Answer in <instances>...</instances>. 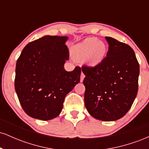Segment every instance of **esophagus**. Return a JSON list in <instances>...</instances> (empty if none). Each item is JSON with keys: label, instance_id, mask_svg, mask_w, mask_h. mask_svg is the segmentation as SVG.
<instances>
[{"label": "esophagus", "instance_id": "34e87169", "mask_svg": "<svg viewBox=\"0 0 149 149\" xmlns=\"http://www.w3.org/2000/svg\"><path fill=\"white\" fill-rule=\"evenodd\" d=\"M84 78H85V75H84V73L82 72L81 75H80V82H83Z\"/></svg>", "mask_w": 149, "mask_h": 149}]
</instances>
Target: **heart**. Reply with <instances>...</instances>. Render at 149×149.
<instances>
[{"label":"heart","mask_w":149,"mask_h":149,"mask_svg":"<svg viewBox=\"0 0 149 149\" xmlns=\"http://www.w3.org/2000/svg\"><path fill=\"white\" fill-rule=\"evenodd\" d=\"M107 52V45L96 38H88L83 42L76 44L71 48V54L76 61H83L90 66H96L104 59Z\"/></svg>","instance_id":"obj_1"}]
</instances>
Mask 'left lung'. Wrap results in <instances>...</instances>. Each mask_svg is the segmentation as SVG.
<instances>
[{
  "mask_svg": "<svg viewBox=\"0 0 149 149\" xmlns=\"http://www.w3.org/2000/svg\"><path fill=\"white\" fill-rule=\"evenodd\" d=\"M107 57L94 67L83 66L85 105L102 121H114L127 113L138 92L139 64L130 45L111 37Z\"/></svg>",
  "mask_w": 149,
  "mask_h": 149,
  "instance_id": "obj_1",
  "label": "left lung"
}]
</instances>
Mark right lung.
I'll list each match as a JSON object with an SVG mask.
<instances>
[{"mask_svg": "<svg viewBox=\"0 0 149 149\" xmlns=\"http://www.w3.org/2000/svg\"><path fill=\"white\" fill-rule=\"evenodd\" d=\"M67 36H45L25 46L15 69V88L30 117L48 120L60 114L69 92L80 82L81 69H64L69 52Z\"/></svg>", "mask_w": 149, "mask_h": 149, "instance_id": "right-lung-1", "label": "right lung"}]
</instances>
